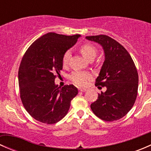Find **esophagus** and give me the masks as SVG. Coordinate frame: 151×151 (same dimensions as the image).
<instances>
[{
  "mask_svg": "<svg viewBox=\"0 0 151 151\" xmlns=\"http://www.w3.org/2000/svg\"><path fill=\"white\" fill-rule=\"evenodd\" d=\"M78 89H79V91H81V92H85V91H87V89H86V88H79Z\"/></svg>",
  "mask_w": 151,
  "mask_h": 151,
  "instance_id": "esophagus-1",
  "label": "esophagus"
}]
</instances>
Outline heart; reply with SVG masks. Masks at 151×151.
I'll list each match as a JSON object with an SVG mask.
<instances>
[{"label": "heart", "mask_w": 151, "mask_h": 151, "mask_svg": "<svg viewBox=\"0 0 151 151\" xmlns=\"http://www.w3.org/2000/svg\"><path fill=\"white\" fill-rule=\"evenodd\" d=\"M80 50L82 55L88 60L91 58L94 59L97 52L96 48L93 45L88 43L82 45L80 47ZM70 56H71V52H70L69 50H66L64 54H63V58H62V63H63V65L64 66L68 65ZM91 77H92L91 74L88 71H74L71 74L70 78H71V81L75 83L76 85H80V86H85L88 83V80L91 78Z\"/></svg>", "instance_id": "obj_1"}]
</instances>
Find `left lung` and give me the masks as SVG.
Masks as SVG:
<instances>
[{"label":"left lung","instance_id":"8db88e82","mask_svg":"<svg viewBox=\"0 0 151 151\" xmlns=\"http://www.w3.org/2000/svg\"><path fill=\"white\" fill-rule=\"evenodd\" d=\"M86 39L102 47L104 61L96 85L106 87L98 99L91 104L93 112L105 121L122 118L135 102L138 90V73L127 50L106 35L86 36Z\"/></svg>","mask_w":151,"mask_h":151}]
</instances>
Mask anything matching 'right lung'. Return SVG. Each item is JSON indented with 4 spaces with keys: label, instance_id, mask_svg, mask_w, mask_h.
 Here are the masks:
<instances>
[{
    "label": "right lung",
    "instance_id": "obj_1",
    "mask_svg": "<svg viewBox=\"0 0 151 151\" xmlns=\"http://www.w3.org/2000/svg\"><path fill=\"white\" fill-rule=\"evenodd\" d=\"M80 36L48 33L35 41L22 58L18 72L20 98L27 112L39 122L60 121L78 93L73 85L58 87L55 79L60 76L63 54Z\"/></svg>",
    "mask_w": 151,
    "mask_h": 151
}]
</instances>
